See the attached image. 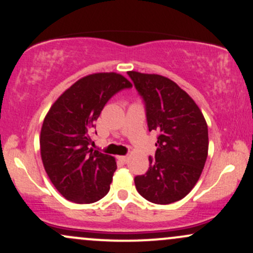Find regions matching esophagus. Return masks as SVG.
Listing matches in <instances>:
<instances>
[{
    "label": "esophagus",
    "mask_w": 253,
    "mask_h": 253,
    "mask_svg": "<svg viewBox=\"0 0 253 253\" xmlns=\"http://www.w3.org/2000/svg\"><path fill=\"white\" fill-rule=\"evenodd\" d=\"M118 159H119V161L124 162V163H126V162L128 161V157H127V156H119Z\"/></svg>",
    "instance_id": "obj_1"
}]
</instances>
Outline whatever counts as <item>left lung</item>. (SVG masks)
I'll list each match as a JSON object with an SVG mask.
<instances>
[{
	"label": "left lung",
	"instance_id": "8db88e82",
	"mask_svg": "<svg viewBox=\"0 0 253 253\" xmlns=\"http://www.w3.org/2000/svg\"><path fill=\"white\" fill-rule=\"evenodd\" d=\"M143 98L149 130H157L155 158L145 175L135 176L147 201L169 205L187 196L199 181L208 155V127L184 90L161 75L127 72Z\"/></svg>",
	"mask_w": 253,
	"mask_h": 253
}]
</instances>
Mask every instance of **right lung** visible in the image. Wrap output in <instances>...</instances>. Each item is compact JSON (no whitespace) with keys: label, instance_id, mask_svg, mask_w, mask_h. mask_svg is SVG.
I'll list each match as a JSON object with an SVG mask.
<instances>
[{"label":"right lung","instance_id":"right-lung-1","mask_svg":"<svg viewBox=\"0 0 253 253\" xmlns=\"http://www.w3.org/2000/svg\"><path fill=\"white\" fill-rule=\"evenodd\" d=\"M130 86L115 72L89 75L65 90L48 110L40 153L52 184L69 201L92 203L109 191L117 163L114 157L90 149V134L106 103Z\"/></svg>","mask_w":253,"mask_h":253}]
</instances>
